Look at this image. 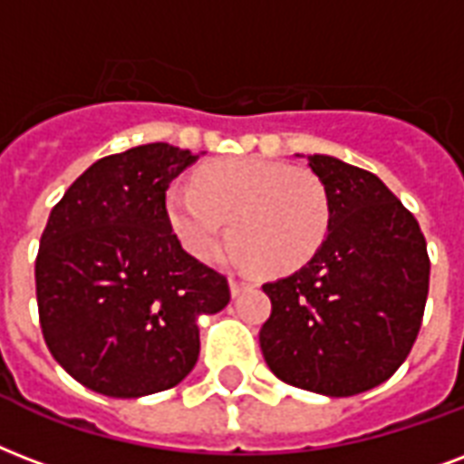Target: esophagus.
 I'll use <instances>...</instances> for the list:
<instances>
[{"instance_id": "esophagus-1", "label": "esophagus", "mask_w": 464, "mask_h": 464, "mask_svg": "<svg viewBox=\"0 0 464 464\" xmlns=\"http://www.w3.org/2000/svg\"><path fill=\"white\" fill-rule=\"evenodd\" d=\"M228 285H231V295L233 296H238L240 292H243V289L253 287V282H250V279L236 277V275H231V277H228Z\"/></svg>"}]
</instances>
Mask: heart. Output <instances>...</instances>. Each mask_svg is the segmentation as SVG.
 Listing matches in <instances>:
<instances>
[{
  "instance_id": "1",
  "label": "heart",
  "mask_w": 464,
  "mask_h": 464,
  "mask_svg": "<svg viewBox=\"0 0 464 464\" xmlns=\"http://www.w3.org/2000/svg\"><path fill=\"white\" fill-rule=\"evenodd\" d=\"M172 231L194 257L214 256L228 225L231 257L263 275L302 270L324 246L331 199L309 169L263 158H231L201 168L192 185L168 192Z\"/></svg>"
}]
</instances>
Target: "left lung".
Listing matches in <instances>:
<instances>
[{"instance_id":"obj_1","label":"left lung","mask_w":464,"mask_h":464,"mask_svg":"<svg viewBox=\"0 0 464 464\" xmlns=\"http://www.w3.org/2000/svg\"><path fill=\"white\" fill-rule=\"evenodd\" d=\"M309 168L326 187L331 226L302 270L263 285L272 314L260 348L292 387L353 397L411 353L430 260L419 221L380 177L331 155H309Z\"/></svg>"}]
</instances>
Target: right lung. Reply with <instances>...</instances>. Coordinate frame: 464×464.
<instances>
[{
	"label": "right lung",
	"mask_w": 464,
	"mask_h": 464,
	"mask_svg": "<svg viewBox=\"0 0 464 464\" xmlns=\"http://www.w3.org/2000/svg\"><path fill=\"white\" fill-rule=\"evenodd\" d=\"M199 155L148 143L87 168L53 207L35 257L45 345L97 394L169 389L199 358L201 314L231 302L224 275L187 253L165 207Z\"/></svg>",
	"instance_id": "right-lung-1"
}]
</instances>
